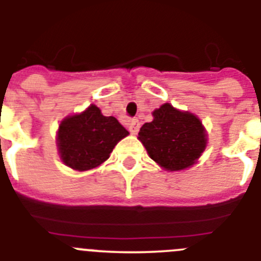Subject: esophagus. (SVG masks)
I'll use <instances>...</instances> for the list:
<instances>
[{"label": "esophagus", "mask_w": 261, "mask_h": 261, "mask_svg": "<svg viewBox=\"0 0 261 261\" xmlns=\"http://www.w3.org/2000/svg\"><path fill=\"white\" fill-rule=\"evenodd\" d=\"M128 128L129 132L132 133V135H137L138 129H140V121L137 119H132V120L128 123Z\"/></svg>", "instance_id": "obj_1"}]
</instances>
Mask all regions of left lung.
Returning a JSON list of instances; mask_svg holds the SVG:
<instances>
[{
  "mask_svg": "<svg viewBox=\"0 0 261 261\" xmlns=\"http://www.w3.org/2000/svg\"><path fill=\"white\" fill-rule=\"evenodd\" d=\"M152 121L140 129L138 140L154 162L167 171H181L199 159L207 133L194 114L164 103L152 112Z\"/></svg>",
  "mask_w": 261,
  "mask_h": 261,
  "instance_id": "left-lung-1",
  "label": "left lung"
}]
</instances>
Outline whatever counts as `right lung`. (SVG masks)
Listing matches in <instances>:
<instances>
[{
  "label": "right lung",
  "mask_w": 261,
  "mask_h": 261,
  "mask_svg": "<svg viewBox=\"0 0 261 261\" xmlns=\"http://www.w3.org/2000/svg\"><path fill=\"white\" fill-rule=\"evenodd\" d=\"M129 132L114 116H105L95 105L81 114L67 116L57 136L61 159L76 171H88L101 166Z\"/></svg>",
  "instance_id": "obj_1"
}]
</instances>
